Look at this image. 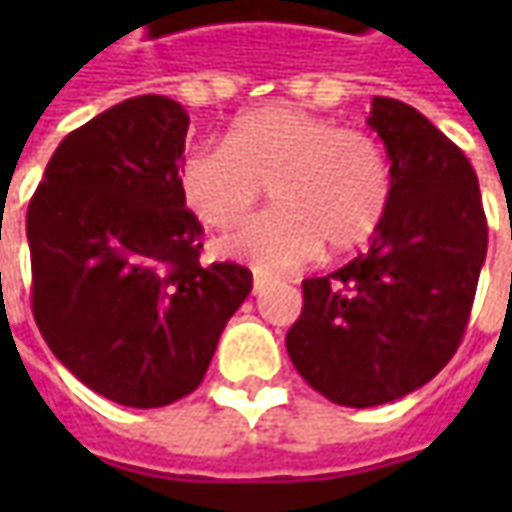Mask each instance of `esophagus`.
Listing matches in <instances>:
<instances>
[{
	"instance_id": "34e87169",
	"label": "esophagus",
	"mask_w": 512,
	"mask_h": 512,
	"mask_svg": "<svg viewBox=\"0 0 512 512\" xmlns=\"http://www.w3.org/2000/svg\"><path fill=\"white\" fill-rule=\"evenodd\" d=\"M267 282H270L267 276H262V273H256V276H253V293H262Z\"/></svg>"
}]
</instances>
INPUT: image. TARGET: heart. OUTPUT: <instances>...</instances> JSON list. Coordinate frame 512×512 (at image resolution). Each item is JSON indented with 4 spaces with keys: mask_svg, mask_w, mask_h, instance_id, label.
Segmentation results:
<instances>
[{
    "mask_svg": "<svg viewBox=\"0 0 512 512\" xmlns=\"http://www.w3.org/2000/svg\"><path fill=\"white\" fill-rule=\"evenodd\" d=\"M270 185L276 207L236 227L219 250L259 273H287L356 250L390 207V162L362 130L296 105H265L239 116L227 145H199L179 170L185 205L210 227L245 219Z\"/></svg>",
    "mask_w": 512,
    "mask_h": 512,
    "instance_id": "1",
    "label": "heart"
}]
</instances>
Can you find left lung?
Returning <instances> with one entry per match:
<instances>
[{"label": "left lung", "instance_id": "left-lung-1", "mask_svg": "<svg viewBox=\"0 0 512 512\" xmlns=\"http://www.w3.org/2000/svg\"><path fill=\"white\" fill-rule=\"evenodd\" d=\"M367 125L390 159V207L367 253L305 279L287 353L313 390L376 407L427 384L462 342L487 256L476 170L442 130L376 96Z\"/></svg>", "mask_w": 512, "mask_h": 512}]
</instances>
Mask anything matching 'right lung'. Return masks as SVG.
<instances>
[{
  "mask_svg": "<svg viewBox=\"0 0 512 512\" xmlns=\"http://www.w3.org/2000/svg\"><path fill=\"white\" fill-rule=\"evenodd\" d=\"M187 125L168 96L113 105L62 139L28 205L39 333L125 407L193 393L253 287L247 267L199 265L205 230L179 187Z\"/></svg>",
  "mask_w": 512,
  "mask_h": 512,
  "instance_id": "right-lung-1",
  "label": "right lung"
}]
</instances>
